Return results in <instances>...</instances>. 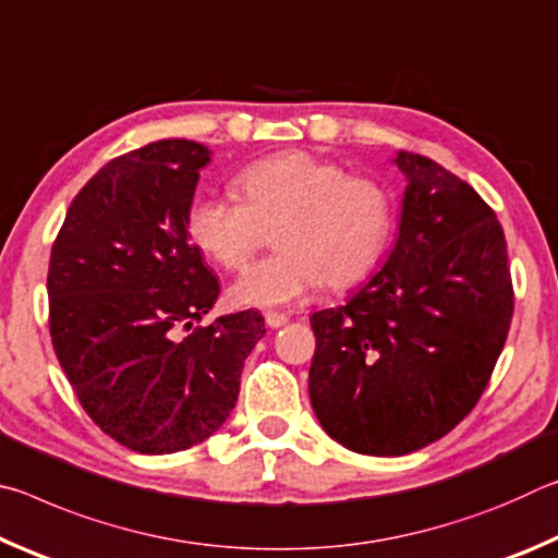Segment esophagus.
<instances>
[{
  "label": "esophagus",
  "mask_w": 558,
  "mask_h": 558,
  "mask_svg": "<svg viewBox=\"0 0 558 558\" xmlns=\"http://www.w3.org/2000/svg\"><path fill=\"white\" fill-rule=\"evenodd\" d=\"M288 315L286 313H272V310H268L266 313V323H268V327H282V325H288Z\"/></svg>",
  "instance_id": "34e87169"
}]
</instances>
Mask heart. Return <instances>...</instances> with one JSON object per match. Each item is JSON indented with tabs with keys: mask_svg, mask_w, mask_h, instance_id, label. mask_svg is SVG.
Returning a JSON list of instances; mask_svg holds the SVG:
<instances>
[{
	"mask_svg": "<svg viewBox=\"0 0 558 558\" xmlns=\"http://www.w3.org/2000/svg\"><path fill=\"white\" fill-rule=\"evenodd\" d=\"M239 194L196 196L186 211L192 241L226 270H241L272 229L280 253L251 266L231 288L239 305L276 307L325 286L349 288L379 266L396 209L379 179L349 174L310 153H280L235 177Z\"/></svg>",
	"mask_w": 558,
	"mask_h": 558,
	"instance_id": "obj_1",
	"label": "heart"
}]
</instances>
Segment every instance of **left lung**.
I'll return each instance as SVG.
<instances>
[{
	"label": "left lung",
	"mask_w": 558,
	"mask_h": 558,
	"mask_svg": "<svg viewBox=\"0 0 558 558\" xmlns=\"http://www.w3.org/2000/svg\"><path fill=\"white\" fill-rule=\"evenodd\" d=\"M399 239L347 305L310 317V401L323 428L362 456H405L475 409L507 342L514 288L507 241L475 189L405 153Z\"/></svg>",
	"instance_id": "left-lung-1"
}]
</instances>
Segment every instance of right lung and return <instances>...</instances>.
I'll return each instance as SVG.
<instances>
[{"label":"right lung","mask_w":558,"mask_h":558,"mask_svg":"<svg viewBox=\"0 0 558 558\" xmlns=\"http://www.w3.org/2000/svg\"><path fill=\"white\" fill-rule=\"evenodd\" d=\"M209 149L159 140L120 155L75 194L49 260L51 344L83 411L145 456L196 446L239 399L258 310L202 317L219 280L189 241Z\"/></svg>","instance_id":"1"}]
</instances>
